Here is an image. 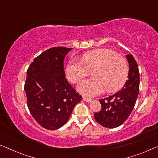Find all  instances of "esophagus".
<instances>
[{"mask_svg": "<svg viewBox=\"0 0 158 158\" xmlns=\"http://www.w3.org/2000/svg\"><path fill=\"white\" fill-rule=\"evenodd\" d=\"M83 99L85 101V102H91V101H92V99H91V98H88V97H86V96H84Z\"/></svg>", "mask_w": 158, "mask_h": 158, "instance_id": "esophagus-1", "label": "esophagus"}]
</instances>
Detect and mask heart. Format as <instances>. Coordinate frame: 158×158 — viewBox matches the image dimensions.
<instances>
[{
  "label": "heart",
  "mask_w": 158,
  "mask_h": 158,
  "mask_svg": "<svg viewBox=\"0 0 158 158\" xmlns=\"http://www.w3.org/2000/svg\"><path fill=\"white\" fill-rule=\"evenodd\" d=\"M92 71L93 78L82 81L78 86L84 95L96 96L105 90L116 92L126 83L128 66L123 57L108 49H97L84 53L81 61L70 60L66 68L69 81L78 84Z\"/></svg>",
  "instance_id": "heart-1"
}]
</instances>
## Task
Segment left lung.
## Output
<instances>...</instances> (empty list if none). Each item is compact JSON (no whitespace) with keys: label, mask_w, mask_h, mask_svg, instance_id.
<instances>
[{"label":"left lung","mask_w":158,"mask_h":158,"mask_svg":"<svg viewBox=\"0 0 158 158\" xmlns=\"http://www.w3.org/2000/svg\"><path fill=\"white\" fill-rule=\"evenodd\" d=\"M129 64L128 79L123 88L114 95L101 99L102 109L94 114L97 123L105 128H114L126 121L135 106L140 85L138 66L133 56L126 55Z\"/></svg>","instance_id":"8db88e82"}]
</instances>
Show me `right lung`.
<instances>
[{
	"label": "right lung",
	"instance_id": "add662e5",
	"mask_svg": "<svg viewBox=\"0 0 158 158\" xmlns=\"http://www.w3.org/2000/svg\"><path fill=\"white\" fill-rule=\"evenodd\" d=\"M72 49H49L34 59L27 71L24 89L27 107L35 121L48 130L64 126L82 98L65 77L64 60Z\"/></svg>",
	"mask_w": 158,
	"mask_h": 158
}]
</instances>
